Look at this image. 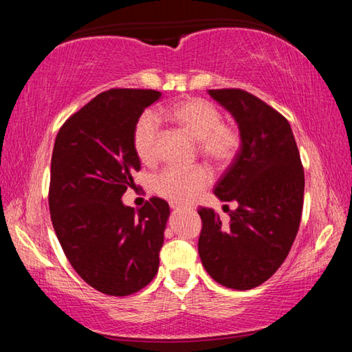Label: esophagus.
Returning <instances> with one entry per match:
<instances>
[{
  "label": "esophagus",
  "mask_w": 352,
  "mask_h": 352,
  "mask_svg": "<svg viewBox=\"0 0 352 352\" xmlns=\"http://www.w3.org/2000/svg\"><path fill=\"white\" fill-rule=\"evenodd\" d=\"M170 208H172V210H178L177 205H170Z\"/></svg>",
  "instance_id": "34e87169"
}]
</instances>
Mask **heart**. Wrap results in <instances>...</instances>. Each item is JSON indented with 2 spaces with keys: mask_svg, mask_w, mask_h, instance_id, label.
Returning a JSON list of instances; mask_svg holds the SVG:
<instances>
[{
  "mask_svg": "<svg viewBox=\"0 0 352 352\" xmlns=\"http://www.w3.org/2000/svg\"><path fill=\"white\" fill-rule=\"evenodd\" d=\"M164 116L197 142L199 153L217 169L228 168L242 146V136L234 124L222 121L216 105L200 98H186L172 104ZM133 151L140 162L153 166L160 157V126L152 113H144L135 124ZM212 174L205 164L189 169L166 168L153 178V190L174 205H186L208 188Z\"/></svg>",
  "mask_w": 352,
  "mask_h": 352,
  "instance_id": "heart-1",
  "label": "heart"
}]
</instances>
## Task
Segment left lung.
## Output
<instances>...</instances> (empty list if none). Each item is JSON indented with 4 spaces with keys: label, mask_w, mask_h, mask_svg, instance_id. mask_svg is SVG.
<instances>
[{
    "label": "left lung",
    "mask_w": 352,
    "mask_h": 352,
    "mask_svg": "<svg viewBox=\"0 0 352 352\" xmlns=\"http://www.w3.org/2000/svg\"><path fill=\"white\" fill-rule=\"evenodd\" d=\"M208 93L241 130V151L214 188L220 200L239 206L230 210L228 225L211 208H199V254L214 281L248 290L267 281L287 258L301 222L305 169L281 113L241 88Z\"/></svg>",
    "instance_id": "1"
}]
</instances>
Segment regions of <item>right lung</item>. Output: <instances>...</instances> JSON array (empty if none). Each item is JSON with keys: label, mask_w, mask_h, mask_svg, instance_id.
I'll list each match as a JSON object with an SVG mask.
<instances>
[{"label": "right lung", "mask_w": 352, "mask_h": 352, "mask_svg": "<svg viewBox=\"0 0 352 352\" xmlns=\"http://www.w3.org/2000/svg\"><path fill=\"white\" fill-rule=\"evenodd\" d=\"M160 96L111 88L71 115L56 136L47 194L52 226L77 275L105 295L135 294L160 267L168 201L151 197L135 211L121 200L141 169L135 124Z\"/></svg>", "instance_id": "obj_1"}]
</instances>
